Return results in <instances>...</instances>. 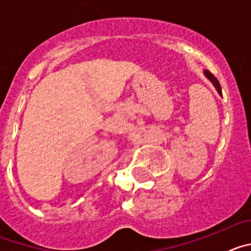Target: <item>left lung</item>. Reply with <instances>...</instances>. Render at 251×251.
I'll return each mask as SVG.
<instances>
[{
	"label": "left lung",
	"mask_w": 251,
	"mask_h": 251,
	"mask_svg": "<svg viewBox=\"0 0 251 251\" xmlns=\"http://www.w3.org/2000/svg\"><path fill=\"white\" fill-rule=\"evenodd\" d=\"M205 75L208 77V79H210V80H211V83L215 85V88H216V90H217V92H219V94H221V86H220V83H219V80H217L216 77H215L214 75L211 74V73L208 72V70H206Z\"/></svg>",
	"instance_id": "obj_1"
}]
</instances>
